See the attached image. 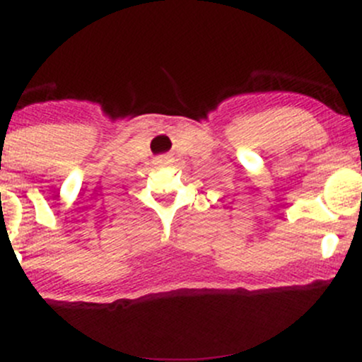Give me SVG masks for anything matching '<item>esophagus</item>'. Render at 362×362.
<instances>
[{
    "instance_id": "1",
    "label": "esophagus",
    "mask_w": 362,
    "mask_h": 362,
    "mask_svg": "<svg viewBox=\"0 0 362 362\" xmlns=\"http://www.w3.org/2000/svg\"><path fill=\"white\" fill-rule=\"evenodd\" d=\"M161 161H163V160H160V163H161Z\"/></svg>"
}]
</instances>
